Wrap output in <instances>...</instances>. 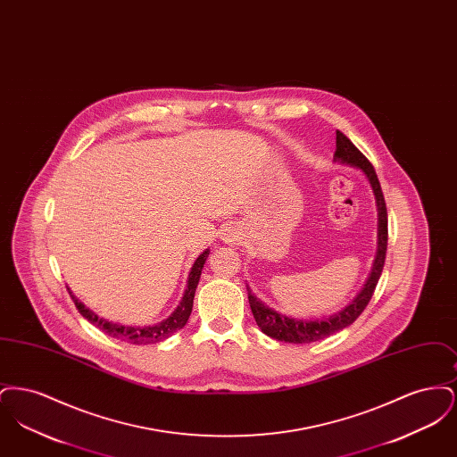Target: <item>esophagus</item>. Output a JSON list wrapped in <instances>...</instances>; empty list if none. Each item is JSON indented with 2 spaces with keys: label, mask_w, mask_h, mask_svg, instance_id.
Returning a JSON list of instances; mask_svg holds the SVG:
<instances>
[{
  "label": "esophagus",
  "mask_w": 457,
  "mask_h": 457,
  "mask_svg": "<svg viewBox=\"0 0 457 457\" xmlns=\"http://www.w3.org/2000/svg\"><path fill=\"white\" fill-rule=\"evenodd\" d=\"M224 238L228 239V241H235L237 239V233H235V229H228L226 233H224Z\"/></svg>",
  "instance_id": "1"
}]
</instances>
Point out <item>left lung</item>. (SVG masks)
Segmentation results:
<instances>
[{"instance_id":"8db88e82","label":"left lung","mask_w":457,"mask_h":457,"mask_svg":"<svg viewBox=\"0 0 457 457\" xmlns=\"http://www.w3.org/2000/svg\"><path fill=\"white\" fill-rule=\"evenodd\" d=\"M334 157L337 161L345 162V164L360 168L369 178L370 185H371L373 194L377 198V209H378V250H377V257L373 262V269H371L369 281L365 284V287L361 289V293L353 300V303L346 306L343 312H339L337 315L330 317V319H322V320L289 319L286 315L274 312L267 304L262 303L261 300L257 296H253L252 291L246 287L248 302L252 306V313L255 317L257 326L261 327L263 334H267L269 337L278 339V341L293 343V345H308V343L326 339L328 336H332V334L343 330L345 327H348L349 324H353L361 315V312L367 308V304L371 300L373 291H375L377 283L380 279L384 263H386L387 239H389L387 205H386V198L382 194L377 173H375L369 159L353 145V142L343 131H336V153H334Z\"/></svg>"}]
</instances>
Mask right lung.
<instances>
[{"instance_id":"add662e5","label":"right lung","mask_w":457,"mask_h":457,"mask_svg":"<svg viewBox=\"0 0 457 457\" xmlns=\"http://www.w3.org/2000/svg\"><path fill=\"white\" fill-rule=\"evenodd\" d=\"M209 257V250H205L204 253L198 255L194 267H192V272L188 276V283H187V291L183 295V300L181 303L178 304V308L171 313L170 319L162 320L161 324L153 327H125L118 326V324H111L104 319H99L96 313H92L88 308H86L84 304L80 303L70 291V296L71 300L75 302L77 310L80 312V315L84 319H87L90 324H94L96 327H99L103 332H106L111 337H116V339H121L125 343H131V345H153V343H159L166 337H170L173 332L183 328L185 324L188 322L190 319V313H192V308H194V296H195L196 284L200 281V274H202V267Z\"/></svg>"}]
</instances>
